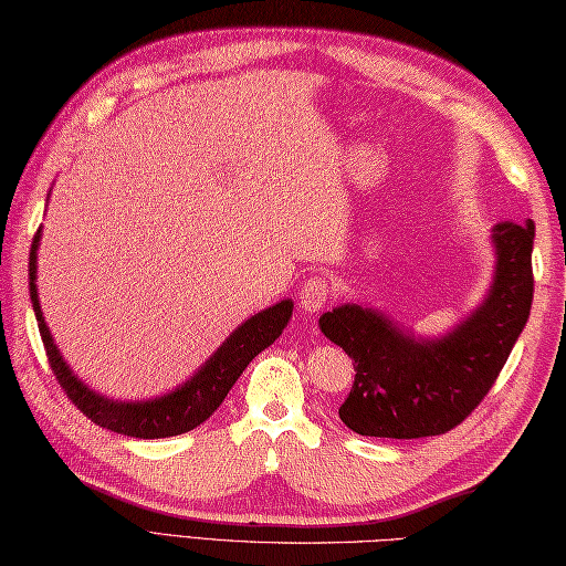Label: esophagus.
<instances>
[{
    "mask_svg": "<svg viewBox=\"0 0 566 566\" xmlns=\"http://www.w3.org/2000/svg\"><path fill=\"white\" fill-rule=\"evenodd\" d=\"M328 298H331L328 276L316 274V276H308V280L302 284V292H298V306L314 314V311H321L328 304Z\"/></svg>",
    "mask_w": 566,
    "mask_h": 566,
    "instance_id": "obj_1",
    "label": "esophagus"
}]
</instances>
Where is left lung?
Instances as JSON below:
<instances>
[{
    "label": "left lung",
    "mask_w": 566,
    "mask_h": 566,
    "mask_svg": "<svg viewBox=\"0 0 566 566\" xmlns=\"http://www.w3.org/2000/svg\"><path fill=\"white\" fill-rule=\"evenodd\" d=\"M535 223L494 226L496 280L482 308L440 340H413L377 311L347 304L321 331L353 357L355 381L338 413L369 438H428L457 428L484 401L533 304Z\"/></svg>",
    "instance_id": "left-lung-1"
}]
</instances>
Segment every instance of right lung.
<instances>
[{
    "instance_id": "right-lung-1",
    "label": "right lung",
    "mask_w": 566,
    "mask_h": 566,
    "mask_svg": "<svg viewBox=\"0 0 566 566\" xmlns=\"http://www.w3.org/2000/svg\"><path fill=\"white\" fill-rule=\"evenodd\" d=\"M41 228L33 235L31 243V258H29V290L31 302L35 311V321H39L41 340L48 355V365H51L53 375L60 387L67 394V399L75 403L80 411L87 416L92 423H97L106 430L122 432V436L130 438H170L182 436V432L195 430L201 426L216 408L223 403V399L231 391L235 379L243 375V369L250 365V359L260 355L264 347H270L276 338H280L286 321L292 318V302L274 304L268 311H260L258 316L248 318L231 338H228L213 357L203 365L195 377H191L185 387L177 391L163 396L155 401L143 403H118L104 396L90 391L77 377L72 375L67 365L60 357L57 347L53 345L51 333L41 314L39 294H35V250H39Z\"/></svg>"
}]
</instances>
